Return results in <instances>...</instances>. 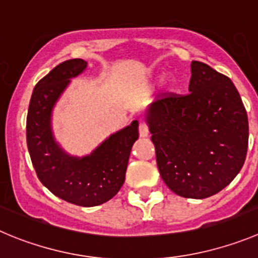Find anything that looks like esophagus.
<instances>
[{"label":"esophagus","mask_w":258,"mask_h":258,"mask_svg":"<svg viewBox=\"0 0 258 258\" xmlns=\"http://www.w3.org/2000/svg\"><path fill=\"white\" fill-rule=\"evenodd\" d=\"M139 132H140V136L141 137H146L149 135V127L148 124L141 122L140 126H139Z\"/></svg>","instance_id":"34e87169"}]
</instances>
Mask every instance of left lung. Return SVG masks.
Here are the masks:
<instances>
[{
	"label": "left lung",
	"mask_w": 258,
	"mask_h": 258,
	"mask_svg": "<svg viewBox=\"0 0 258 258\" xmlns=\"http://www.w3.org/2000/svg\"><path fill=\"white\" fill-rule=\"evenodd\" d=\"M191 72V93L162 94L146 118L164 183L178 196L206 199L242 169L248 117L229 78L199 61Z\"/></svg>",
	"instance_id": "left-lung-1"
}]
</instances>
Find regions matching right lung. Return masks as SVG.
<instances>
[{
  "label": "right lung",
  "mask_w": 258,
  "mask_h": 258,
  "mask_svg": "<svg viewBox=\"0 0 258 258\" xmlns=\"http://www.w3.org/2000/svg\"><path fill=\"white\" fill-rule=\"evenodd\" d=\"M86 64L80 58L67 59L38 81L29 103L26 144L40 182L59 199L90 208L109 201L121 189L132 145L139 139V122L112 135L85 158H72L57 145L50 130L53 105Z\"/></svg>",
  "instance_id": "add662e5"
}]
</instances>
